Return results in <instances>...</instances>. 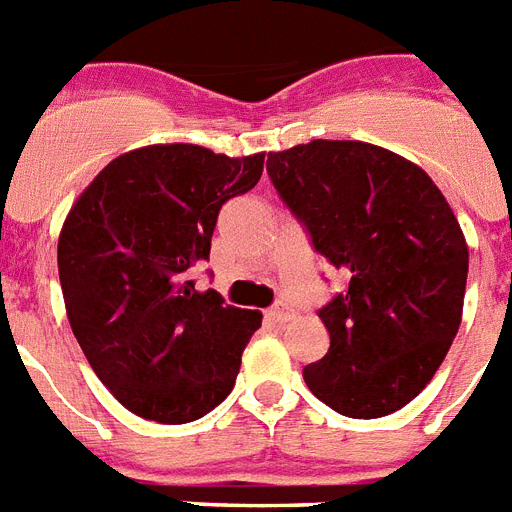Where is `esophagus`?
Returning a JSON list of instances; mask_svg holds the SVG:
<instances>
[{
  "instance_id": "1",
  "label": "esophagus",
  "mask_w": 512,
  "mask_h": 512,
  "mask_svg": "<svg viewBox=\"0 0 512 512\" xmlns=\"http://www.w3.org/2000/svg\"><path fill=\"white\" fill-rule=\"evenodd\" d=\"M269 319H272L274 324H282L287 322V319H293V308L287 306V303H274L272 308H269Z\"/></svg>"
}]
</instances>
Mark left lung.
<instances>
[{"label":"left lung","mask_w":512,"mask_h":512,"mask_svg":"<svg viewBox=\"0 0 512 512\" xmlns=\"http://www.w3.org/2000/svg\"><path fill=\"white\" fill-rule=\"evenodd\" d=\"M266 172L314 251L348 274L319 308L329 350L303 369L308 390L350 418L400 411L458 335L468 246L453 209L421 167L361 141L274 151Z\"/></svg>","instance_id":"obj_1"}]
</instances>
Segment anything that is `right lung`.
Segmentation results:
<instances>
[{
	"mask_svg": "<svg viewBox=\"0 0 512 512\" xmlns=\"http://www.w3.org/2000/svg\"><path fill=\"white\" fill-rule=\"evenodd\" d=\"M264 154L146 146L94 177L59 232L57 264L80 350L135 416L188 424L235 387L259 311L188 280L209 259L222 204L259 183Z\"/></svg>",
	"mask_w": 512,
	"mask_h": 512,
	"instance_id": "add662e5",
	"label": "right lung"
}]
</instances>
